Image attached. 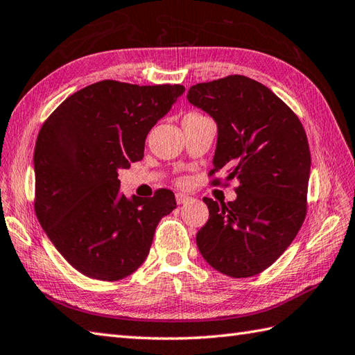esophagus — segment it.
<instances>
[{
	"label": "esophagus",
	"mask_w": 355,
	"mask_h": 355,
	"mask_svg": "<svg viewBox=\"0 0 355 355\" xmlns=\"http://www.w3.org/2000/svg\"><path fill=\"white\" fill-rule=\"evenodd\" d=\"M175 200H177V205H184V202L191 201L192 198H191V197H187V195H184V193H177Z\"/></svg>",
	"instance_id": "esophagus-1"
}]
</instances>
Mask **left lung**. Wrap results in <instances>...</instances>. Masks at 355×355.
Here are the masks:
<instances>
[{"label":"left lung","instance_id":"obj_1","mask_svg":"<svg viewBox=\"0 0 355 355\" xmlns=\"http://www.w3.org/2000/svg\"><path fill=\"white\" fill-rule=\"evenodd\" d=\"M187 101L218 125L209 175L225 171L227 182H239L235 201L202 198L209 220L197 233L198 250L223 275H259L305 221L311 155L304 126L271 89L239 74L192 85Z\"/></svg>","mask_w":355,"mask_h":355}]
</instances>
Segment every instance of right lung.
<instances>
[{"label":"right lung","mask_w":355,"mask_h":355,"mask_svg":"<svg viewBox=\"0 0 355 355\" xmlns=\"http://www.w3.org/2000/svg\"><path fill=\"white\" fill-rule=\"evenodd\" d=\"M183 85L101 80L59 105L35 145V212L50 241L82 275L119 281L146 259L158 223L177 207L169 189L153 198L119 193V169L140 162L146 135Z\"/></svg>","instance_id":"1"}]
</instances>
